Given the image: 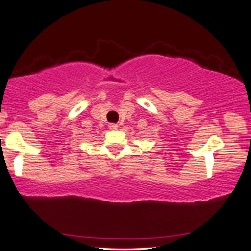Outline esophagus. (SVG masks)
<instances>
[{
	"mask_svg": "<svg viewBox=\"0 0 251 251\" xmlns=\"http://www.w3.org/2000/svg\"><path fill=\"white\" fill-rule=\"evenodd\" d=\"M109 129H117L118 128V124H115V123H111V124L108 125Z\"/></svg>",
	"mask_w": 251,
	"mask_h": 251,
	"instance_id": "34e87169",
	"label": "esophagus"
}]
</instances>
